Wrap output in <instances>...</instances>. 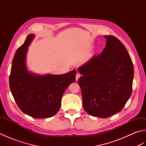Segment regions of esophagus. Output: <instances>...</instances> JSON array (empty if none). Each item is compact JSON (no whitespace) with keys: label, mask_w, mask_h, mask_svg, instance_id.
I'll return each instance as SVG.
<instances>
[{"label":"esophagus","mask_w":146,"mask_h":146,"mask_svg":"<svg viewBox=\"0 0 146 146\" xmlns=\"http://www.w3.org/2000/svg\"><path fill=\"white\" fill-rule=\"evenodd\" d=\"M80 76H81V75H80V74L79 73H76V81L78 80V78H80Z\"/></svg>","instance_id":"34e87169"}]
</instances>
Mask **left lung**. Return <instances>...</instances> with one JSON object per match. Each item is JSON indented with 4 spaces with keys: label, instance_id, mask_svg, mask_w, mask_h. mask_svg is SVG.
I'll list each match as a JSON object with an SVG mask.
<instances>
[{
    "label": "left lung",
    "instance_id": "obj_1",
    "mask_svg": "<svg viewBox=\"0 0 146 146\" xmlns=\"http://www.w3.org/2000/svg\"><path fill=\"white\" fill-rule=\"evenodd\" d=\"M100 54L78 68L83 107L92 116L107 118L123 109L132 92L134 66L125 47L113 36Z\"/></svg>",
    "mask_w": 146,
    "mask_h": 146
}]
</instances>
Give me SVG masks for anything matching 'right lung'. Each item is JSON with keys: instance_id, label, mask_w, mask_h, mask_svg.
Instances as JSON below:
<instances>
[{"instance_id": "right-lung-1", "label": "right lung", "mask_w": 146, "mask_h": 146, "mask_svg": "<svg viewBox=\"0 0 146 146\" xmlns=\"http://www.w3.org/2000/svg\"><path fill=\"white\" fill-rule=\"evenodd\" d=\"M34 37L32 34L27 36L24 44L15 52L9 76V86L23 112L36 119H42L52 117L60 110L63 95L68 86L75 82L76 71L44 76L28 72L26 68V56Z\"/></svg>"}]
</instances>
